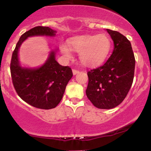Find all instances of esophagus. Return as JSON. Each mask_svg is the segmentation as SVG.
<instances>
[{"label": "esophagus", "instance_id": "1", "mask_svg": "<svg viewBox=\"0 0 151 151\" xmlns=\"http://www.w3.org/2000/svg\"><path fill=\"white\" fill-rule=\"evenodd\" d=\"M72 72H73V74H74V75H76V74H77L80 73V71L77 70V69H73Z\"/></svg>", "mask_w": 151, "mask_h": 151}]
</instances>
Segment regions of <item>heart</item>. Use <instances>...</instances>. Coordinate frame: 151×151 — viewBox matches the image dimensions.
Wrapping results in <instances>:
<instances>
[{
	"label": "heart",
	"mask_w": 151,
	"mask_h": 151,
	"mask_svg": "<svg viewBox=\"0 0 151 151\" xmlns=\"http://www.w3.org/2000/svg\"><path fill=\"white\" fill-rule=\"evenodd\" d=\"M111 49V41L106 34L85 35L71 38L67 44H63L61 52L71 58V50L80 53L82 64L95 67L104 62Z\"/></svg>",
	"instance_id": "obj_1"
}]
</instances>
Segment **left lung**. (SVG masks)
<instances>
[{"label": "left lung", "mask_w": 151, "mask_h": 151, "mask_svg": "<svg viewBox=\"0 0 151 151\" xmlns=\"http://www.w3.org/2000/svg\"><path fill=\"white\" fill-rule=\"evenodd\" d=\"M114 41L112 54L103 66L88 72L86 95L98 109H110L124 100L133 82L135 58L129 40L119 32L106 29Z\"/></svg>", "instance_id": "8db88e82"}]
</instances>
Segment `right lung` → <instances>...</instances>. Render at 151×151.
Instances as JSON below:
<instances>
[{
    "label": "right lung",
    "instance_id": "1",
    "mask_svg": "<svg viewBox=\"0 0 151 151\" xmlns=\"http://www.w3.org/2000/svg\"><path fill=\"white\" fill-rule=\"evenodd\" d=\"M55 33L56 31L48 27H35L22 35L12 53L10 69L14 89L24 101L37 109L56 107L72 77V70L69 66H61L55 61L54 51L50 53L48 59L41 67L22 68L18 60L19 48L28 37L54 36Z\"/></svg>",
    "mask_w": 151,
    "mask_h": 151
}]
</instances>
